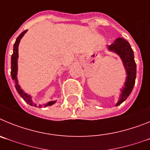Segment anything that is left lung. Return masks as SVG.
I'll use <instances>...</instances> for the list:
<instances>
[{"label": "left lung", "instance_id": "1", "mask_svg": "<svg viewBox=\"0 0 150 150\" xmlns=\"http://www.w3.org/2000/svg\"><path fill=\"white\" fill-rule=\"evenodd\" d=\"M108 47L110 50L115 52L121 57L128 75L126 82L125 83V88L122 90L120 100L116 104L117 106L126 100L133 89L136 79V63L132 47L128 41L123 38H117L114 43Z\"/></svg>", "mask_w": 150, "mask_h": 150}]
</instances>
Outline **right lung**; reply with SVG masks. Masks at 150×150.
Returning <instances> with one entry per match:
<instances>
[{
	"mask_svg": "<svg viewBox=\"0 0 150 150\" xmlns=\"http://www.w3.org/2000/svg\"><path fill=\"white\" fill-rule=\"evenodd\" d=\"M27 30H24L23 32L21 33V34L18 36V38H16V40L15 43H14V46H13V53L11 57V76L12 79L13 80V83L15 84V87L16 88L17 91H18V93L20 95V96L22 97L23 100L28 103V104L31 106H34V107H38L37 104L35 103H34L32 100V98L28 95V94L25 93L22 89H21L20 86H18V80H17V60H18V43H19V41L20 40L22 39V38L24 36V34H25ZM55 101H50L49 103L45 105V107H47V106H51L53 104H55ZM40 107H42V106H39Z\"/></svg>",
	"mask_w": 150,
	"mask_h": 150,
	"instance_id": "right-lung-1",
	"label": "right lung"
}]
</instances>
